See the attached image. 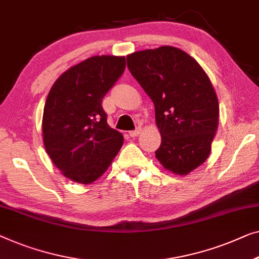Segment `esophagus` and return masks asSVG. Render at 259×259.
<instances>
[{"label": "esophagus", "mask_w": 259, "mask_h": 259, "mask_svg": "<svg viewBox=\"0 0 259 259\" xmlns=\"http://www.w3.org/2000/svg\"><path fill=\"white\" fill-rule=\"evenodd\" d=\"M140 134V130H136V131H131L130 132V137L131 138H136Z\"/></svg>", "instance_id": "obj_1"}]
</instances>
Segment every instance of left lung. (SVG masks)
<instances>
[{"instance_id":"obj_1","label":"left lung","mask_w":259,"mask_h":259,"mask_svg":"<svg viewBox=\"0 0 259 259\" xmlns=\"http://www.w3.org/2000/svg\"><path fill=\"white\" fill-rule=\"evenodd\" d=\"M130 72L155 107L160 163L187 175L208 159L219 126V100L201 65L187 52L160 47L127 56Z\"/></svg>"}]
</instances>
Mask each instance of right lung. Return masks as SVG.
<instances>
[{
	"label": "right lung",
	"instance_id": "1",
	"mask_svg": "<svg viewBox=\"0 0 259 259\" xmlns=\"http://www.w3.org/2000/svg\"><path fill=\"white\" fill-rule=\"evenodd\" d=\"M125 66V57L95 56L65 71L49 92L42 120L44 147L71 181L95 182L120 151L123 137L107 125L102 103Z\"/></svg>",
	"mask_w": 259,
	"mask_h": 259
}]
</instances>
